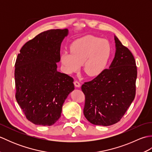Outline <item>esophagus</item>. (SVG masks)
Returning <instances> with one entry per match:
<instances>
[{"label":"esophagus","mask_w":152,"mask_h":152,"mask_svg":"<svg viewBox=\"0 0 152 152\" xmlns=\"http://www.w3.org/2000/svg\"><path fill=\"white\" fill-rule=\"evenodd\" d=\"M74 84L76 87H77V88H80V86H81L80 85V83L78 81H77V80H75V81L74 82Z\"/></svg>","instance_id":"esophagus-1"}]
</instances>
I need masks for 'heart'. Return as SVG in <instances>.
Masks as SVG:
<instances>
[{
    "mask_svg": "<svg viewBox=\"0 0 152 152\" xmlns=\"http://www.w3.org/2000/svg\"><path fill=\"white\" fill-rule=\"evenodd\" d=\"M70 50V52L65 51L61 56L64 72L72 74L83 64V71L89 76H97L104 70L111 53L107 40L91 35L74 41Z\"/></svg>",
    "mask_w": 152,
    "mask_h": 152,
    "instance_id": "heart-1",
    "label": "heart"
}]
</instances>
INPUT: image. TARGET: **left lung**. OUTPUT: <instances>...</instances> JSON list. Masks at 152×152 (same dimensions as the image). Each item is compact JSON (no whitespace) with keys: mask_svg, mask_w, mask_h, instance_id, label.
Segmentation results:
<instances>
[{"mask_svg":"<svg viewBox=\"0 0 152 152\" xmlns=\"http://www.w3.org/2000/svg\"><path fill=\"white\" fill-rule=\"evenodd\" d=\"M115 54L109 69L83 83V114L96 125L108 126L120 121L136 94L137 68L133 55L115 37Z\"/></svg>","mask_w":152,"mask_h":152,"instance_id":"left-lung-1","label":"left lung"}]
</instances>
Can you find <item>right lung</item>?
<instances>
[{
	"mask_svg": "<svg viewBox=\"0 0 152 152\" xmlns=\"http://www.w3.org/2000/svg\"><path fill=\"white\" fill-rule=\"evenodd\" d=\"M67 34V28L42 32L23 46L16 59V101L35 125L50 126L59 120L63 103L74 89L73 78L57 70Z\"/></svg>",
	"mask_w": 152,
	"mask_h": 152,
	"instance_id": "right-lung-1",
	"label": "right lung"
}]
</instances>
